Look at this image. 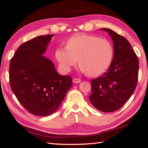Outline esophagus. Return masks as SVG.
<instances>
[{"label":"esophagus","mask_w":148,"mask_h":148,"mask_svg":"<svg viewBox=\"0 0 148 148\" xmlns=\"http://www.w3.org/2000/svg\"><path fill=\"white\" fill-rule=\"evenodd\" d=\"M72 81H73L74 83H75V84H78V83H79V82H81V79L76 78H76H74Z\"/></svg>","instance_id":"esophagus-1"}]
</instances>
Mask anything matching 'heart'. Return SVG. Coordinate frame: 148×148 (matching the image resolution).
<instances>
[{
    "label": "heart",
    "instance_id": "heart-1",
    "mask_svg": "<svg viewBox=\"0 0 148 148\" xmlns=\"http://www.w3.org/2000/svg\"><path fill=\"white\" fill-rule=\"evenodd\" d=\"M114 56V48L110 40L86 34L71 37L66 47L56 50V59L62 71H71L79 59L82 71L90 76L104 73L111 66Z\"/></svg>",
    "mask_w": 148,
    "mask_h": 148
}]
</instances>
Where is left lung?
I'll return each instance as SVG.
<instances>
[{
    "label": "left lung",
    "mask_w": 148,
    "mask_h": 148,
    "mask_svg": "<svg viewBox=\"0 0 148 148\" xmlns=\"http://www.w3.org/2000/svg\"><path fill=\"white\" fill-rule=\"evenodd\" d=\"M102 30L108 32L114 42V59L106 72L91 81L89 99L95 108L112 112L121 108L136 89L139 62L126 38L110 29Z\"/></svg>",
    "instance_id": "8db88e82"
}]
</instances>
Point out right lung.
I'll use <instances>...</instances> for the list:
<instances>
[{
  "instance_id": "right-lung-1",
  "label": "right lung",
  "mask_w": 148,
  "mask_h": 148,
  "mask_svg": "<svg viewBox=\"0 0 148 148\" xmlns=\"http://www.w3.org/2000/svg\"><path fill=\"white\" fill-rule=\"evenodd\" d=\"M54 34L39 36L22 44L10 63L9 80L17 99L29 113L47 116L57 110L72 86L42 54Z\"/></svg>"
}]
</instances>
